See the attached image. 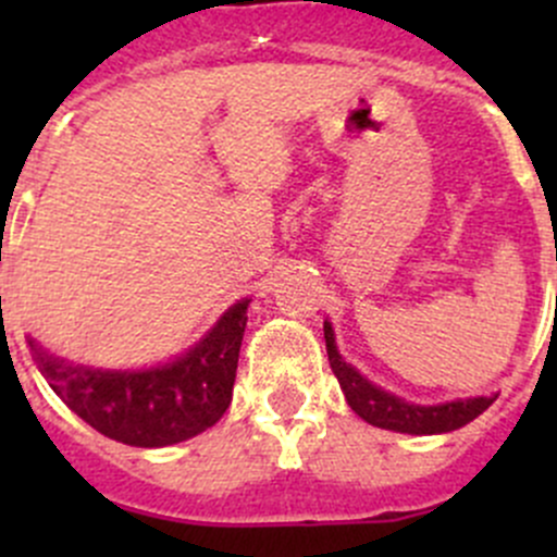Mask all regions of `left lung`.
I'll return each instance as SVG.
<instances>
[{
	"instance_id": "1",
	"label": "left lung",
	"mask_w": 557,
	"mask_h": 557,
	"mask_svg": "<svg viewBox=\"0 0 557 557\" xmlns=\"http://www.w3.org/2000/svg\"><path fill=\"white\" fill-rule=\"evenodd\" d=\"M325 336V350H329L331 372L339 380L342 391H345L347 404L358 418L367 423L377 425V429L398 431V434H447V431L460 429V425L471 423L476 414L485 412L496 396H480V398H458V401L436 404V407H420V404H409L404 398L393 396V393L383 391V387L372 385L363 377L358 369L350 363L342 361L339 350L334 342V329L325 320L323 323Z\"/></svg>"
}]
</instances>
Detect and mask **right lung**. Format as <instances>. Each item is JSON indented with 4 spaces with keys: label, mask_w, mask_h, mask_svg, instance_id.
<instances>
[{
    "label": "right lung",
    "mask_w": 557,
    "mask_h": 557,
    "mask_svg": "<svg viewBox=\"0 0 557 557\" xmlns=\"http://www.w3.org/2000/svg\"><path fill=\"white\" fill-rule=\"evenodd\" d=\"M247 305L237 301L210 334L172 363L139 372L66 363L29 339L32 358L55 396L91 429L132 447H166L201 434L232 404Z\"/></svg>",
    "instance_id": "right-lung-1"
}]
</instances>
